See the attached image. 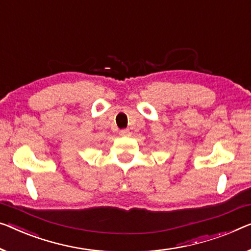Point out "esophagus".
<instances>
[{
  "instance_id": "34e87169",
  "label": "esophagus",
  "mask_w": 251,
  "mask_h": 251,
  "mask_svg": "<svg viewBox=\"0 0 251 251\" xmlns=\"http://www.w3.org/2000/svg\"><path fill=\"white\" fill-rule=\"evenodd\" d=\"M119 135H121V136H129L130 132L128 129H122V130H119Z\"/></svg>"
}]
</instances>
